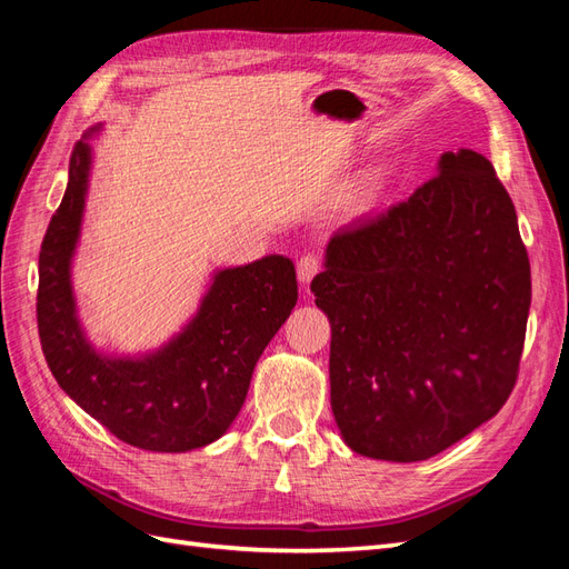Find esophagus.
<instances>
[{
  "instance_id": "esophagus-1",
  "label": "esophagus",
  "mask_w": 569,
  "mask_h": 569,
  "mask_svg": "<svg viewBox=\"0 0 569 569\" xmlns=\"http://www.w3.org/2000/svg\"><path fill=\"white\" fill-rule=\"evenodd\" d=\"M320 272V258L308 253V256H301V261L297 263V274H299V282L301 284H308L311 282L316 274Z\"/></svg>"
}]
</instances>
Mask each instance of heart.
I'll return each mask as SVG.
<instances>
[{"instance_id": "obj_1", "label": "heart", "mask_w": 569, "mask_h": 569, "mask_svg": "<svg viewBox=\"0 0 569 569\" xmlns=\"http://www.w3.org/2000/svg\"><path fill=\"white\" fill-rule=\"evenodd\" d=\"M375 201H377V180H375V178H366L363 182H360V184L356 187V192H353L351 199H349L351 209H353L356 213L370 211L372 206H375Z\"/></svg>"}]
</instances>
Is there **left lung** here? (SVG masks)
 I'll return each instance as SVG.
<instances>
[{
    "label": "left lung",
    "mask_w": 569,
    "mask_h": 569,
    "mask_svg": "<svg viewBox=\"0 0 569 569\" xmlns=\"http://www.w3.org/2000/svg\"><path fill=\"white\" fill-rule=\"evenodd\" d=\"M311 291L332 325L330 399L351 451L427 460L508 401L531 272L485 153L443 151L408 201L335 234Z\"/></svg>",
    "instance_id": "1"
}]
</instances>
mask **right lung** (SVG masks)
Masks as SVG:
<instances>
[{"label": "right lung", "instance_id": "obj_1", "mask_svg": "<svg viewBox=\"0 0 569 569\" xmlns=\"http://www.w3.org/2000/svg\"><path fill=\"white\" fill-rule=\"evenodd\" d=\"M101 128L76 144L66 194L42 242V351L59 387L120 441L157 453L194 451L226 435L242 410L258 358L297 306V270L280 253L218 268L194 316L161 347L99 351L78 316L73 258Z\"/></svg>", "mask_w": 569, "mask_h": 569}]
</instances>
